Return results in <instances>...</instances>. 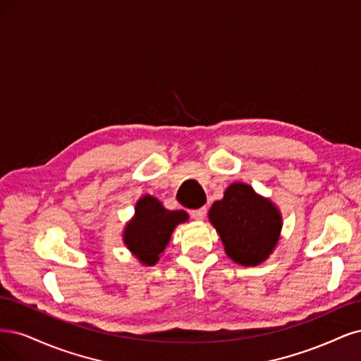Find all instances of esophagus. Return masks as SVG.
I'll use <instances>...</instances> for the list:
<instances>
[{
    "mask_svg": "<svg viewBox=\"0 0 361 361\" xmlns=\"http://www.w3.org/2000/svg\"><path fill=\"white\" fill-rule=\"evenodd\" d=\"M207 214V207H202L200 208V210H192L190 212V216L195 219V220H202Z\"/></svg>",
    "mask_w": 361,
    "mask_h": 361,
    "instance_id": "1",
    "label": "esophagus"
}]
</instances>
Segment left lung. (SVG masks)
Segmentation results:
<instances>
[{
    "label": "left lung",
    "mask_w": 361,
    "mask_h": 361,
    "mask_svg": "<svg viewBox=\"0 0 361 361\" xmlns=\"http://www.w3.org/2000/svg\"><path fill=\"white\" fill-rule=\"evenodd\" d=\"M228 257L244 267H253L270 257L282 229V216L252 185L234 183L208 212Z\"/></svg>",
    "instance_id": "1"
}]
</instances>
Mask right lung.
I'll use <instances>...</instances> for the list:
<instances>
[{
  "instance_id": "right-lung-1",
  "label": "right lung",
  "mask_w": 361,
  "mask_h": 361,
  "mask_svg": "<svg viewBox=\"0 0 361 361\" xmlns=\"http://www.w3.org/2000/svg\"><path fill=\"white\" fill-rule=\"evenodd\" d=\"M188 219L189 214L183 210L169 212L154 196L145 195L136 202L135 216L124 228V244L141 264L154 265L173 229Z\"/></svg>"
}]
</instances>
